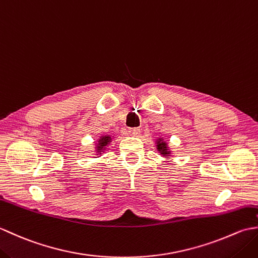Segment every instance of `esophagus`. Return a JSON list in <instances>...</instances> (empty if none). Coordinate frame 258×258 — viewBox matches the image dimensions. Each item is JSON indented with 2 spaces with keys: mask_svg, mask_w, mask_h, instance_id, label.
I'll return each mask as SVG.
<instances>
[{
  "mask_svg": "<svg viewBox=\"0 0 258 258\" xmlns=\"http://www.w3.org/2000/svg\"><path fill=\"white\" fill-rule=\"evenodd\" d=\"M141 133L140 128H128V134L131 136H139Z\"/></svg>",
  "mask_w": 258,
  "mask_h": 258,
  "instance_id": "1",
  "label": "esophagus"
}]
</instances>
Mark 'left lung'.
Returning a JSON list of instances; mask_svg holds the SVG:
<instances>
[{
    "instance_id": "obj_1",
    "label": "left lung",
    "mask_w": 258,
    "mask_h": 258,
    "mask_svg": "<svg viewBox=\"0 0 258 258\" xmlns=\"http://www.w3.org/2000/svg\"><path fill=\"white\" fill-rule=\"evenodd\" d=\"M156 143H157L156 147H157L158 152L161 153V155H163V156H165V157L168 158L169 154H171V151L168 150V146H167L166 142H164L163 139H158V140H156Z\"/></svg>"
}]
</instances>
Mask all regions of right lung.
Listing matches in <instances>:
<instances>
[{
	"label": "right lung",
	"instance_id": "1",
	"mask_svg": "<svg viewBox=\"0 0 258 258\" xmlns=\"http://www.w3.org/2000/svg\"><path fill=\"white\" fill-rule=\"evenodd\" d=\"M111 142H112V136H109V135L101 136L100 140H98L96 143V147H95L96 153H98V154H102V152L104 150H106V146L111 143Z\"/></svg>",
	"mask_w": 258,
	"mask_h": 258
}]
</instances>
